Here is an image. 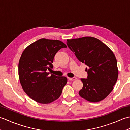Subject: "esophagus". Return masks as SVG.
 I'll use <instances>...</instances> for the list:
<instances>
[{"instance_id": "esophagus-1", "label": "esophagus", "mask_w": 130, "mask_h": 130, "mask_svg": "<svg viewBox=\"0 0 130 130\" xmlns=\"http://www.w3.org/2000/svg\"><path fill=\"white\" fill-rule=\"evenodd\" d=\"M76 79V78H75V77H73V78H68L69 80H70V81L75 80Z\"/></svg>"}]
</instances>
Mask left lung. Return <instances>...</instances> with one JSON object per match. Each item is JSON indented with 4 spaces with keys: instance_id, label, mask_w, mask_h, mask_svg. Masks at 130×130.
<instances>
[{
    "instance_id": "8db88e82",
    "label": "left lung",
    "mask_w": 130,
    "mask_h": 130,
    "mask_svg": "<svg viewBox=\"0 0 130 130\" xmlns=\"http://www.w3.org/2000/svg\"><path fill=\"white\" fill-rule=\"evenodd\" d=\"M68 47L78 59L87 66V79H81L83 86L79 95L86 100H103L113 89L118 78L117 60L113 52L98 39L84 37L67 40Z\"/></svg>"
}]
</instances>
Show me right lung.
<instances>
[{"instance_id": "obj_1", "label": "right lung", "mask_w": 130, "mask_h": 130, "mask_svg": "<svg viewBox=\"0 0 130 130\" xmlns=\"http://www.w3.org/2000/svg\"><path fill=\"white\" fill-rule=\"evenodd\" d=\"M66 47L60 41L42 38L28 46L22 54L18 63L19 81L24 92L34 101L47 104L61 94L67 78L49 75L47 70L53 68L52 63L56 52Z\"/></svg>"}]
</instances>
